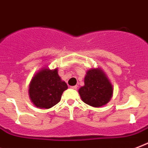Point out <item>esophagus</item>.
<instances>
[{
    "label": "esophagus",
    "instance_id": "obj_1",
    "mask_svg": "<svg viewBox=\"0 0 148 148\" xmlns=\"http://www.w3.org/2000/svg\"><path fill=\"white\" fill-rule=\"evenodd\" d=\"M71 88L73 90H77V86H71Z\"/></svg>",
    "mask_w": 148,
    "mask_h": 148
}]
</instances>
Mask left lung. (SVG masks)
<instances>
[{"label":"left lung","mask_w":148,"mask_h":148,"mask_svg":"<svg viewBox=\"0 0 148 148\" xmlns=\"http://www.w3.org/2000/svg\"><path fill=\"white\" fill-rule=\"evenodd\" d=\"M84 82V86L79 90L80 97L84 103L93 107H99L110 100L113 87L100 69H90L85 76Z\"/></svg>","instance_id":"left-lung-1"}]
</instances>
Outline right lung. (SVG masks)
I'll return each instance as SVG.
<instances>
[{
    "instance_id": "right-lung-1",
    "label": "right lung",
    "mask_w": 148,
    "mask_h": 148,
    "mask_svg": "<svg viewBox=\"0 0 148 148\" xmlns=\"http://www.w3.org/2000/svg\"><path fill=\"white\" fill-rule=\"evenodd\" d=\"M67 89V84L58 76L57 69H44L32 78L29 95L37 107L49 109L60 101L62 92Z\"/></svg>"
}]
</instances>
